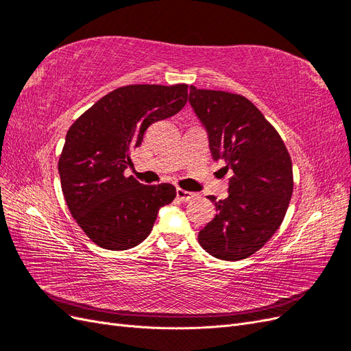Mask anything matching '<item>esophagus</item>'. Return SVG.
<instances>
[{"label": "esophagus", "instance_id": "obj_1", "mask_svg": "<svg viewBox=\"0 0 351 351\" xmlns=\"http://www.w3.org/2000/svg\"><path fill=\"white\" fill-rule=\"evenodd\" d=\"M196 195L192 193V192H187V190H183V189H177V197L182 200V202H187L190 199H193Z\"/></svg>", "mask_w": 351, "mask_h": 351}]
</instances>
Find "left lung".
<instances>
[{
  "label": "left lung",
  "instance_id": "8db88e82",
  "mask_svg": "<svg viewBox=\"0 0 351 351\" xmlns=\"http://www.w3.org/2000/svg\"><path fill=\"white\" fill-rule=\"evenodd\" d=\"M189 102L205 127L209 149L232 171L228 196L199 231L214 258L241 261L258 252L281 226L293 195V165L278 132L241 95L190 86Z\"/></svg>",
  "mask_w": 351,
  "mask_h": 351
}]
</instances>
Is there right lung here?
<instances>
[{
    "label": "right lung",
    "mask_w": 351,
    "mask_h": 351,
    "mask_svg": "<svg viewBox=\"0 0 351 351\" xmlns=\"http://www.w3.org/2000/svg\"><path fill=\"white\" fill-rule=\"evenodd\" d=\"M187 84H129L105 95L71 124L58 161L61 189L73 218L95 244L127 250L152 231L158 210L176 187L125 177L130 155L152 123L187 102Z\"/></svg>",
    "instance_id": "1"
}]
</instances>
